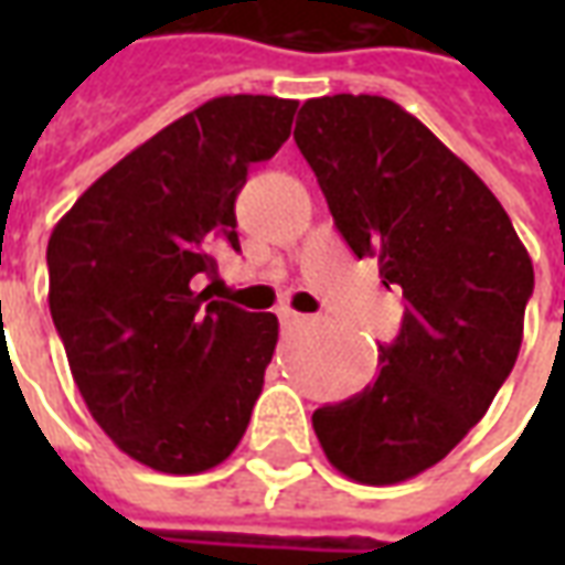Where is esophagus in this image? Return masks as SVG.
Here are the masks:
<instances>
[{"mask_svg": "<svg viewBox=\"0 0 565 565\" xmlns=\"http://www.w3.org/2000/svg\"><path fill=\"white\" fill-rule=\"evenodd\" d=\"M278 320H281V327L284 330H290V327H299V323H302V315H299V311H294V308H278Z\"/></svg>", "mask_w": 565, "mask_h": 565, "instance_id": "obj_1", "label": "esophagus"}]
</instances>
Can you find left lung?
I'll list each match as a JSON object with an SVG mask.
<instances>
[{
	"mask_svg": "<svg viewBox=\"0 0 565 565\" xmlns=\"http://www.w3.org/2000/svg\"><path fill=\"white\" fill-rule=\"evenodd\" d=\"M294 139L344 242L405 299L379 379L311 424L344 478L399 484L445 460L509 379L533 259L490 186L393 99H308Z\"/></svg>",
	"mask_w": 565,
	"mask_h": 565,
	"instance_id": "8db88e82",
	"label": "left lung"
}]
</instances>
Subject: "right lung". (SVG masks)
<instances>
[{
    "label": "right lung",
    "instance_id": "1",
    "mask_svg": "<svg viewBox=\"0 0 565 565\" xmlns=\"http://www.w3.org/2000/svg\"><path fill=\"white\" fill-rule=\"evenodd\" d=\"M299 103L217 96L93 181L47 242L51 318L72 379L117 448L166 475L214 469L242 441L278 318L193 290L233 245L247 166L275 157Z\"/></svg>",
    "mask_w": 565,
    "mask_h": 565
}]
</instances>
